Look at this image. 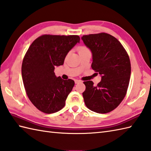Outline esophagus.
<instances>
[{"label": "esophagus", "mask_w": 151, "mask_h": 151, "mask_svg": "<svg viewBox=\"0 0 151 151\" xmlns=\"http://www.w3.org/2000/svg\"><path fill=\"white\" fill-rule=\"evenodd\" d=\"M81 81H79V80H78V79L75 80V83H76V84H78V83H81Z\"/></svg>", "instance_id": "34e87169"}]
</instances>
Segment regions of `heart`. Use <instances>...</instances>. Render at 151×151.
Returning a JSON list of instances; mask_svg holds the SVG:
<instances>
[{"instance_id": "b5f03b06", "label": "heart", "mask_w": 151, "mask_h": 151, "mask_svg": "<svg viewBox=\"0 0 151 151\" xmlns=\"http://www.w3.org/2000/svg\"><path fill=\"white\" fill-rule=\"evenodd\" d=\"M87 50L86 48L85 47H81L79 48V52H81V51H84V50Z\"/></svg>"}]
</instances>
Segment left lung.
Instances as JSON below:
<instances>
[{"label":"left lung","instance_id":"1","mask_svg":"<svg viewBox=\"0 0 151 151\" xmlns=\"http://www.w3.org/2000/svg\"><path fill=\"white\" fill-rule=\"evenodd\" d=\"M81 39L92 52V69L101 77L97 86L92 81L84 82L85 103L92 111L108 113L126 95L131 72L129 55L118 40L108 33L83 35Z\"/></svg>","mask_w":151,"mask_h":151}]
</instances>
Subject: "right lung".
<instances>
[{
    "label": "right lung",
    "instance_id": "1",
    "mask_svg": "<svg viewBox=\"0 0 151 151\" xmlns=\"http://www.w3.org/2000/svg\"><path fill=\"white\" fill-rule=\"evenodd\" d=\"M79 41L78 35H43L29 47L22 64V81L29 100L41 112L54 113L65 106L75 83L57 77L54 70Z\"/></svg>",
    "mask_w": 151,
    "mask_h": 151
}]
</instances>
